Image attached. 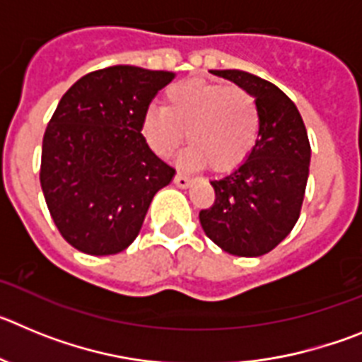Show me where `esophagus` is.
Listing matches in <instances>:
<instances>
[{
  "mask_svg": "<svg viewBox=\"0 0 362 362\" xmlns=\"http://www.w3.org/2000/svg\"><path fill=\"white\" fill-rule=\"evenodd\" d=\"M174 183H175V187H179V188H188L192 185V179L188 177V175L177 172V174H175V177H174Z\"/></svg>",
  "mask_w": 362,
  "mask_h": 362,
  "instance_id": "esophagus-1",
  "label": "esophagus"
}]
</instances>
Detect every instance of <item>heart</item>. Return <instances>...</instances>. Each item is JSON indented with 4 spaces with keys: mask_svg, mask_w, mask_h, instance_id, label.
I'll return each instance as SVG.
<instances>
[{
    "mask_svg": "<svg viewBox=\"0 0 362 362\" xmlns=\"http://www.w3.org/2000/svg\"><path fill=\"white\" fill-rule=\"evenodd\" d=\"M259 108L241 86L188 79L170 85L163 108L143 112L141 134L159 158H170L185 141V161L226 172L241 165L259 137Z\"/></svg>",
    "mask_w": 362,
    "mask_h": 362,
    "instance_id": "1",
    "label": "heart"
}]
</instances>
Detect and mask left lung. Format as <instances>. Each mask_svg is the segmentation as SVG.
<instances>
[{
  "label": "left lung",
  "instance_id": "1",
  "mask_svg": "<svg viewBox=\"0 0 362 362\" xmlns=\"http://www.w3.org/2000/svg\"><path fill=\"white\" fill-rule=\"evenodd\" d=\"M210 72L250 92L261 123L248 158L210 181L216 201L199 212L201 226L221 250L259 257L274 250L299 219L312 158L308 134L279 86L243 70Z\"/></svg>",
  "mask_w": 362,
  "mask_h": 362
}]
</instances>
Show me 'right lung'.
<instances>
[{
    "label": "right lung",
    "mask_w": 362,
    "mask_h": 362,
    "mask_svg": "<svg viewBox=\"0 0 362 362\" xmlns=\"http://www.w3.org/2000/svg\"><path fill=\"white\" fill-rule=\"evenodd\" d=\"M174 78L108 66L78 79L57 105L43 137L41 190L57 230L83 254L129 248L153 196L174 179L141 134L143 112Z\"/></svg>",
    "instance_id": "1"
}]
</instances>
